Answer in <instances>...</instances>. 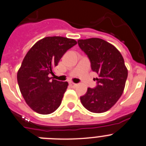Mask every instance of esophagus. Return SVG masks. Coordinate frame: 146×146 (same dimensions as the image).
<instances>
[{
  "instance_id": "obj_1",
  "label": "esophagus",
  "mask_w": 146,
  "mask_h": 146,
  "mask_svg": "<svg viewBox=\"0 0 146 146\" xmlns=\"http://www.w3.org/2000/svg\"><path fill=\"white\" fill-rule=\"evenodd\" d=\"M70 86H72V87H73V88H75L76 86H77V84H76V83H74V82H70Z\"/></svg>"
}]
</instances>
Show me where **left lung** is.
Wrapping results in <instances>:
<instances>
[{
    "label": "left lung",
    "instance_id": "left-lung-1",
    "mask_svg": "<svg viewBox=\"0 0 146 146\" xmlns=\"http://www.w3.org/2000/svg\"><path fill=\"white\" fill-rule=\"evenodd\" d=\"M80 48L87 55L91 69L96 72L97 85L88 88L80 101L90 112L108 111L117 102L124 90L128 71L121 52L111 44L99 38L80 39Z\"/></svg>",
    "mask_w": 146,
    "mask_h": 146
}]
</instances>
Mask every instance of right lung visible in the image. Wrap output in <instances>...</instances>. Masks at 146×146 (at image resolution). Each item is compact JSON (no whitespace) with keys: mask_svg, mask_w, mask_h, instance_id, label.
I'll use <instances>...</instances> for the list:
<instances>
[{"mask_svg":"<svg viewBox=\"0 0 146 146\" xmlns=\"http://www.w3.org/2000/svg\"><path fill=\"white\" fill-rule=\"evenodd\" d=\"M77 44L74 39L45 37L27 52L17 72L20 92L28 106L42 115L53 113L61 104L68 82L51 80L52 69L67 50Z\"/></svg>","mask_w":146,"mask_h":146,"instance_id":"add662e5","label":"right lung"}]
</instances>
